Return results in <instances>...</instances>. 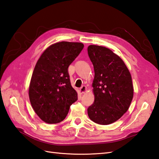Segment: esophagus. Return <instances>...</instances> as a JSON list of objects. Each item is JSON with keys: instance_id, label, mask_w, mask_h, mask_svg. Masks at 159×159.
I'll return each instance as SVG.
<instances>
[{"instance_id": "1", "label": "esophagus", "mask_w": 159, "mask_h": 159, "mask_svg": "<svg viewBox=\"0 0 159 159\" xmlns=\"http://www.w3.org/2000/svg\"><path fill=\"white\" fill-rule=\"evenodd\" d=\"M86 90H87V89H86V86H82L80 89V93H82V94L85 93L86 92Z\"/></svg>"}]
</instances>
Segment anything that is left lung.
Wrapping results in <instances>:
<instances>
[{"label":"left lung","mask_w":159,"mask_h":159,"mask_svg":"<svg viewBox=\"0 0 159 159\" xmlns=\"http://www.w3.org/2000/svg\"><path fill=\"white\" fill-rule=\"evenodd\" d=\"M88 54L95 70V101L89 107L88 115L96 124H112L130 106L134 95L131 74L121 58L108 48L90 45Z\"/></svg>","instance_id":"obj_1"}]
</instances>
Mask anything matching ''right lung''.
Instances as JSON below:
<instances>
[{"label": "right lung", "mask_w": 159, "mask_h": 159, "mask_svg": "<svg viewBox=\"0 0 159 159\" xmlns=\"http://www.w3.org/2000/svg\"><path fill=\"white\" fill-rule=\"evenodd\" d=\"M83 48L81 43H56L44 51L35 64L29 96L34 111L45 123L62 121L70 105L77 101L68 68Z\"/></svg>", "instance_id": "add662e5"}]
</instances>
